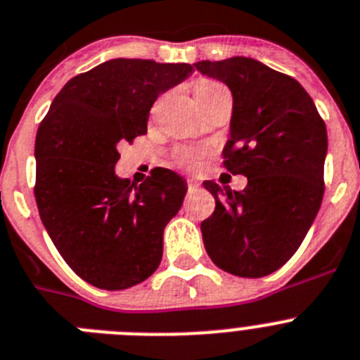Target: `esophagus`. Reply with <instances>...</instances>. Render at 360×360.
<instances>
[{"label": "esophagus", "instance_id": "obj_1", "mask_svg": "<svg viewBox=\"0 0 360 360\" xmlns=\"http://www.w3.org/2000/svg\"><path fill=\"white\" fill-rule=\"evenodd\" d=\"M198 187H200V184L196 182V180H189V182H187V191L189 193L198 191Z\"/></svg>", "mask_w": 360, "mask_h": 360}]
</instances>
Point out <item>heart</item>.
<instances>
[{
  "mask_svg": "<svg viewBox=\"0 0 360 360\" xmlns=\"http://www.w3.org/2000/svg\"><path fill=\"white\" fill-rule=\"evenodd\" d=\"M224 85L214 82V79H200V82H196L195 85V100L198 103V107H202L205 101L210 100L213 96L214 92L220 91ZM202 156V150L198 149H187V147H182V149H178L174 153V162L176 164L182 165H193L196 160Z\"/></svg>",
  "mask_w": 360,
  "mask_h": 360,
  "instance_id": "heart-1",
  "label": "heart"
}]
</instances>
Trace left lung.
<instances>
[{
	"instance_id": "left-lung-1",
	"label": "left lung",
	"mask_w": 360,
	"mask_h": 360,
	"mask_svg": "<svg viewBox=\"0 0 360 360\" xmlns=\"http://www.w3.org/2000/svg\"><path fill=\"white\" fill-rule=\"evenodd\" d=\"M233 94L231 136L224 167L245 174L242 191L211 180L214 211L202 222L210 259L224 271L260 278L299 250L324 196L326 124L311 96L291 76L251 58L195 63Z\"/></svg>"
}]
</instances>
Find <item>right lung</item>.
Wrapping results in <instances>:
<instances>
[{"mask_svg": "<svg viewBox=\"0 0 360 360\" xmlns=\"http://www.w3.org/2000/svg\"><path fill=\"white\" fill-rule=\"evenodd\" d=\"M189 63L118 58L75 76L36 134L34 196L69 268L100 290L149 278L162 260L164 229L187 187L156 167L138 187L115 174L120 143L147 133L158 94L193 72Z\"/></svg>", "mask_w": 360, "mask_h": 360, "instance_id": "right-lung-1", "label": "right lung"}]
</instances>
